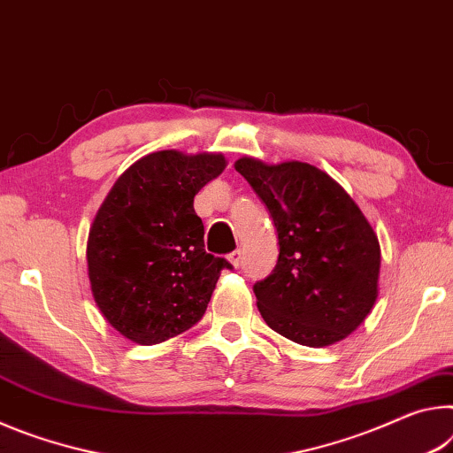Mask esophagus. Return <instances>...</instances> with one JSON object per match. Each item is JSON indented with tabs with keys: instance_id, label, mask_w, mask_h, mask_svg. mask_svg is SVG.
Returning a JSON list of instances; mask_svg holds the SVG:
<instances>
[{
	"instance_id": "1",
	"label": "esophagus",
	"mask_w": 453,
	"mask_h": 453,
	"mask_svg": "<svg viewBox=\"0 0 453 453\" xmlns=\"http://www.w3.org/2000/svg\"><path fill=\"white\" fill-rule=\"evenodd\" d=\"M228 261H231L233 266H241V250H233V253L228 255Z\"/></svg>"
}]
</instances>
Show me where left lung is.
Here are the masks:
<instances>
[{"instance_id": "1", "label": "left lung", "mask_w": 453, "mask_h": 453, "mask_svg": "<svg viewBox=\"0 0 453 453\" xmlns=\"http://www.w3.org/2000/svg\"><path fill=\"white\" fill-rule=\"evenodd\" d=\"M266 204L279 234V261L253 291L265 323L307 347L345 339L377 299L381 250L353 198L307 162H234Z\"/></svg>"}]
</instances>
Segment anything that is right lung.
<instances>
[{
    "label": "right lung",
    "instance_id": "obj_1",
    "mask_svg": "<svg viewBox=\"0 0 453 453\" xmlns=\"http://www.w3.org/2000/svg\"><path fill=\"white\" fill-rule=\"evenodd\" d=\"M222 154L160 150L118 178L88 236V277L102 315L138 345L162 343L203 319L226 258L204 250L196 192Z\"/></svg>",
    "mask_w": 453,
    "mask_h": 453
}]
</instances>
